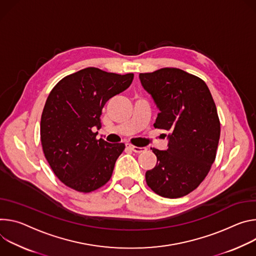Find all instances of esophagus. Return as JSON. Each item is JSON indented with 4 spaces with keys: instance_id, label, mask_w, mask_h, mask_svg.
Returning <instances> with one entry per match:
<instances>
[{
    "instance_id": "1",
    "label": "esophagus",
    "mask_w": 256,
    "mask_h": 256,
    "mask_svg": "<svg viewBox=\"0 0 256 256\" xmlns=\"http://www.w3.org/2000/svg\"><path fill=\"white\" fill-rule=\"evenodd\" d=\"M126 148L134 152H146V148H138V146H134L130 144H126Z\"/></svg>"
}]
</instances>
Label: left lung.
I'll return each mask as SVG.
<instances>
[{
	"label": "left lung",
	"instance_id": "1",
	"mask_svg": "<svg viewBox=\"0 0 256 256\" xmlns=\"http://www.w3.org/2000/svg\"><path fill=\"white\" fill-rule=\"evenodd\" d=\"M139 78L160 110L154 126L168 131L166 150L150 148L158 160L146 173V184L162 197L185 196L204 180L216 158V104L206 82L181 69L162 68Z\"/></svg>",
	"mask_w": 256,
	"mask_h": 256
}]
</instances>
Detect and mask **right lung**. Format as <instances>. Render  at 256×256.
Here are the masks:
<instances>
[{
    "label": "right lung",
    "mask_w": 256,
    "mask_h": 256,
    "mask_svg": "<svg viewBox=\"0 0 256 256\" xmlns=\"http://www.w3.org/2000/svg\"><path fill=\"white\" fill-rule=\"evenodd\" d=\"M120 75L88 67L64 77L50 92L40 120V141L54 175L66 186L88 193L104 186L125 150L124 144L96 139L106 102L132 83Z\"/></svg>",
    "instance_id": "right-lung-1"
}]
</instances>
